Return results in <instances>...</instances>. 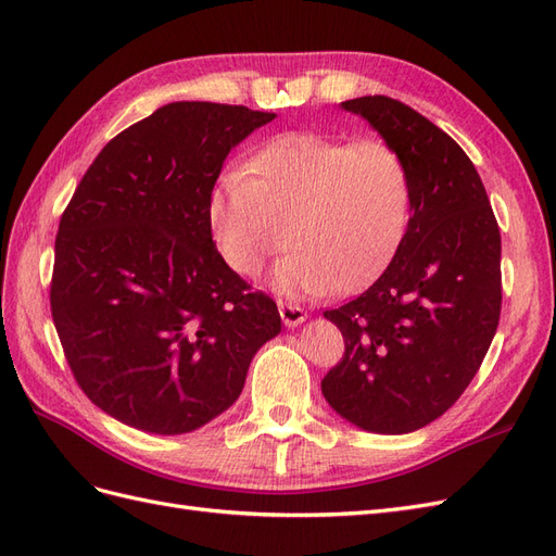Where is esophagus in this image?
I'll return each instance as SVG.
<instances>
[{
	"instance_id": "34e87169",
	"label": "esophagus",
	"mask_w": 556,
	"mask_h": 556,
	"mask_svg": "<svg viewBox=\"0 0 556 556\" xmlns=\"http://www.w3.org/2000/svg\"><path fill=\"white\" fill-rule=\"evenodd\" d=\"M280 317H282V323H285V327H290V329H294V327H299L301 323H306V311L304 308H299V306H292V304H280Z\"/></svg>"
}]
</instances>
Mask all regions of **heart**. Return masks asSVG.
<instances>
[{"label":"heart","mask_w":556,"mask_h":556,"mask_svg":"<svg viewBox=\"0 0 556 556\" xmlns=\"http://www.w3.org/2000/svg\"><path fill=\"white\" fill-rule=\"evenodd\" d=\"M208 227L225 264L271 274L282 296L355 294L399 252L413 215V174L380 139L348 143L315 131L266 141L243 169H227L208 194Z\"/></svg>","instance_id":"1"}]
</instances>
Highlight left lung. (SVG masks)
Here are the masks:
<instances>
[{
    "label": "left lung",
    "instance_id": "8db88e82",
    "mask_svg": "<svg viewBox=\"0 0 556 556\" xmlns=\"http://www.w3.org/2000/svg\"><path fill=\"white\" fill-rule=\"evenodd\" d=\"M341 109L406 157L413 215L384 274L325 311L345 355L323 380L329 406L374 433H410L441 417L478 374L501 315V233L473 162L443 129L390 97Z\"/></svg>",
    "mask_w": 556,
    "mask_h": 556
}]
</instances>
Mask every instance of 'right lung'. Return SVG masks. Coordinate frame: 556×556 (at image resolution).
Returning a JSON list of instances; mask_svg holds the SVG:
<instances>
[{
    "instance_id": "right-lung-1",
    "label": "right lung",
    "mask_w": 556,
    "mask_h": 556,
    "mask_svg": "<svg viewBox=\"0 0 556 556\" xmlns=\"http://www.w3.org/2000/svg\"><path fill=\"white\" fill-rule=\"evenodd\" d=\"M274 117L166 104L111 139L78 182L50 311L80 390L117 422L160 435L208 425L280 333L276 304L225 264L206 215L229 150Z\"/></svg>"
}]
</instances>
